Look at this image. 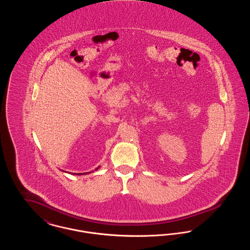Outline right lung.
I'll return each mask as SVG.
<instances>
[{
  "mask_svg": "<svg viewBox=\"0 0 250 250\" xmlns=\"http://www.w3.org/2000/svg\"><path fill=\"white\" fill-rule=\"evenodd\" d=\"M99 167H97L95 168V170H97ZM62 171H64V170H62ZM64 172H66V171H64ZM90 172H91V171H90ZM90 172H87V173H86V172H83V173H71V174H74V175H75V174H76V175H83V174H88V173H90Z\"/></svg>",
  "mask_w": 250,
  "mask_h": 250,
  "instance_id": "right-lung-1",
  "label": "right lung"
}]
</instances>
